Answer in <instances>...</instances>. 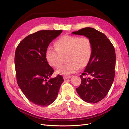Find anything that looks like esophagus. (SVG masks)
<instances>
[{
	"label": "esophagus",
	"mask_w": 129,
	"mask_h": 129,
	"mask_svg": "<svg viewBox=\"0 0 129 129\" xmlns=\"http://www.w3.org/2000/svg\"><path fill=\"white\" fill-rule=\"evenodd\" d=\"M71 76H64L63 77V79H64V80H67L68 79H70V78H71Z\"/></svg>",
	"instance_id": "1"
}]
</instances>
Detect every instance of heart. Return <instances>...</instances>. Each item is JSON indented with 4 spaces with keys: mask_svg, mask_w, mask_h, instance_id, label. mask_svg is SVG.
<instances>
[{
    "mask_svg": "<svg viewBox=\"0 0 129 129\" xmlns=\"http://www.w3.org/2000/svg\"><path fill=\"white\" fill-rule=\"evenodd\" d=\"M56 48L49 47L46 50V58L50 66L58 68L64 60L63 56L68 55L67 64L57 70L61 75H69L76 72L81 67L86 66L90 60L92 46L86 37L64 35L57 39Z\"/></svg>",
    "mask_w": 129,
    "mask_h": 129,
    "instance_id": "heart-1",
    "label": "heart"
}]
</instances>
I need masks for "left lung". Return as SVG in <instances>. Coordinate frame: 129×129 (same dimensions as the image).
<instances>
[{"label": "left lung", "instance_id": "obj_1", "mask_svg": "<svg viewBox=\"0 0 129 129\" xmlns=\"http://www.w3.org/2000/svg\"><path fill=\"white\" fill-rule=\"evenodd\" d=\"M72 34L88 38L92 46L91 57L80 75L81 83L76 88L77 92L85 102L97 103L106 96L114 80V47L105 34L91 27H85Z\"/></svg>", "mask_w": 129, "mask_h": 129}]
</instances>
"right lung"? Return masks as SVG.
I'll list each match as a JSON object with an SVG mask.
<instances>
[{"label": "right lung", "mask_w": 129, "mask_h": 129, "mask_svg": "<svg viewBox=\"0 0 129 129\" xmlns=\"http://www.w3.org/2000/svg\"><path fill=\"white\" fill-rule=\"evenodd\" d=\"M62 30H42L24 38L17 46L14 63L18 86L31 102L45 107L55 100L63 77L58 75L50 78L54 72L46 58L49 44Z\"/></svg>", "instance_id": "right-lung-1"}]
</instances>
